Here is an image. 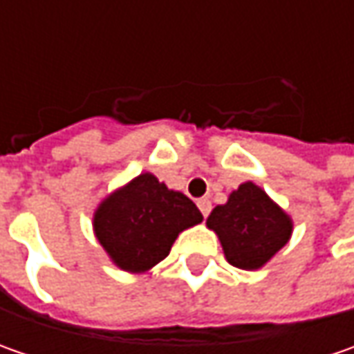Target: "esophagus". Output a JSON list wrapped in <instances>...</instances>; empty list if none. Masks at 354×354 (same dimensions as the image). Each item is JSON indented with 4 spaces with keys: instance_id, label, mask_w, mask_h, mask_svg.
I'll return each mask as SVG.
<instances>
[{
    "instance_id": "esophagus-1",
    "label": "esophagus",
    "mask_w": 354,
    "mask_h": 354,
    "mask_svg": "<svg viewBox=\"0 0 354 354\" xmlns=\"http://www.w3.org/2000/svg\"><path fill=\"white\" fill-rule=\"evenodd\" d=\"M197 207H198V211L203 212V216H205V218H207V216H209V212H211V201H209V198H198L197 201Z\"/></svg>"
}]
</instances>
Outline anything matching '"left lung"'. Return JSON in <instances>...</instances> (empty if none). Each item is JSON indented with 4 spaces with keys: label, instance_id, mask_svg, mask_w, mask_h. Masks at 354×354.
Wrapping results in <instances>:
<instances>
[{
    "label": "left lung",
    "instance_id": "1",
    "mask_svg": "<svg viewBox=\"0 0 354 354\" xmlns=\"http://www.w3.org/2000/svg\"><path fill=\"white\" fill-rule=\"evenodd\" d=\"M207 226L223 244L228 264L258 270L288 244L292 221L260 187L242 183L226 205L214 207Z\"/></svg>",
    "mask_w": 354,
    "mask_h": 354
}]
</instances>
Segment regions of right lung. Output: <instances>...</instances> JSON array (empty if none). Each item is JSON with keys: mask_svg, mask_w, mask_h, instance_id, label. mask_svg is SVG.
<instances>
[{"mask_svg": "<svg viewBox=\"0 0 354 354\" xmlns=\"http://www.w3.org/2000/svg\"><path fill=\"white\" fill-rule=\"evenodd\" d=\"M201 221L191 198L143 173L98 207L94 232L116 266L138 274L159 264L179 232Z\"/></svg>", "mask_w": 354, "mask_h": 354, "instance_id": "obj_1", "label": "right lung"}]
</instances>
